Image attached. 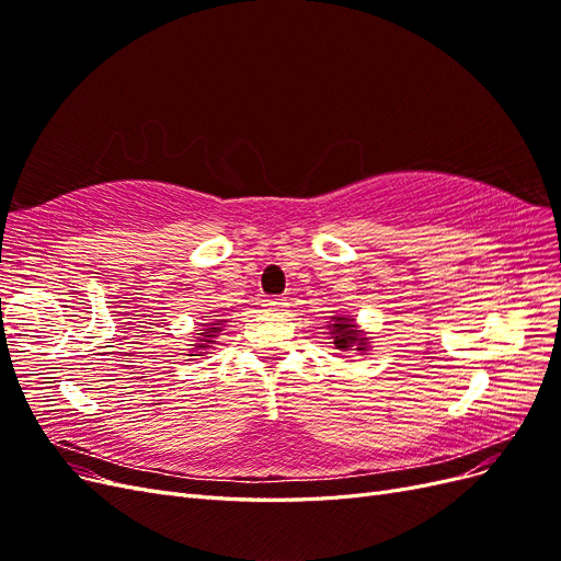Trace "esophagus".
<instances>
[{
    "mask_svg": "<svg viewBox=\"0 0 561 561\" xmlns=\"http://www.w3.org/2000/svg\"><path fill=\"white\" fill-rule=\"evenodd\" d=\"M264 307H266V311L283 313V311H287V307H290V301H287L285 297H268V299H264Z\"/></svg>",
    "mask_w": 561,
    "mask_h": 561,
    "instance_id": "esophagus-1",
    "label": "esophagus"
}]
</instances>
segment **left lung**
<instances>
[{
  "mask_svg": "<svg viewBox=\"0 0 561 561\" xmlns=\"http://www.w3.org/2000/svg\"><path fill=\"white\" fill-rule=\"evenodd\" d=\"M325 328L330 344H334L336 351H358L365 355L371 348L367 332L348 313H334Z\"/></svg>",
  "mask_w": 561,
  "mask_h": 561,
  "instance_id": "obj_1",
  "label": "left lung"
}]
</instances>
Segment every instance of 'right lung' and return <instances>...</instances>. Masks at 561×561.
Wrapping results in <instances>:
<instances>
[{
	"instance_id": "add662e5",
	"label": "right lung",
	"mask_w": 561,
	"mask_h": 561,
	"mask_svg": "<svg viewBox=\"0 0 561 561\" xmlns=\"http://www.w3.org/2000/svg\"><path fill=\"white\" fill-rule=\"evenodd\" d=\"M227 325V320H213V322H203V328L196 330V336L192 339L194 344H190V353L186 355H203L208 353L217 342L215 339L219 336V332H222V328Z\"/></svg>"
}]
</instances>
